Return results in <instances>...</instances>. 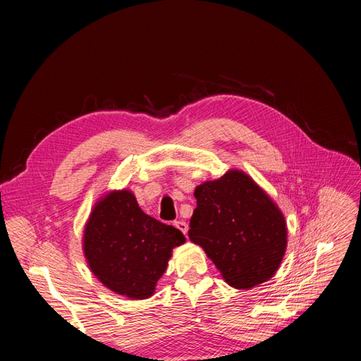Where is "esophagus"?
<instances>
[{
  "mask_svg": "<svg viewBox=\"0 0 361 361\" xmlns=\"http://www.w3.org/2000/svg\"><path fill=\"white\" fill-rule=\"evenodd\" d=\"M174 227L179 228V231H180L183 235H187V232H188V224L185 223V221H174Z\"/></svg>",
  "mask_w": 361,
  "mask_h": 361,
  "instance_id": "1",
  "label": "esophagus"
}]
</instances>
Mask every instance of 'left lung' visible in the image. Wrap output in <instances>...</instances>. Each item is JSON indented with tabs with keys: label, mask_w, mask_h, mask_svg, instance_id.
I'll return each instance as SVG.
<instances>
[{
	"label": "left lung",
	"mask_w": 361,
	"mask_h": 361,
	"mask_svg": "<svg viewBox=\"0 0 361 361\" xmlns=\"http://www.w3.org/2000/svg\"><path fill=\"white\" fill-rule=\"evenodd\" d=\"M197 199L188 236L223 279L238 289L269 280L285 256V216L244 171L228 170L194 191Z\"/></svg>",
	"instance_id": "8db88e82"
}]
</instances>
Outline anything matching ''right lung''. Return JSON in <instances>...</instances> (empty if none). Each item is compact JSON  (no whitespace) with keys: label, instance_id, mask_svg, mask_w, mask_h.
<instances>
[{"label":"right lung","instance_id":"add662e5","mask_svg":"<svg viewBox=\"0 0 361 361\" xmlns=\"http://www.w3.org/2000/svg\"><path fill=\"white\" fill-rule=\"evenodd\" d=\"M183 243L180 231L145 214L126 190L97 202L84 231V255L93 274L133 300L154 295L171 250Z\"/></svg>","mask_w":361,"mask_h":361}]
</instances>
